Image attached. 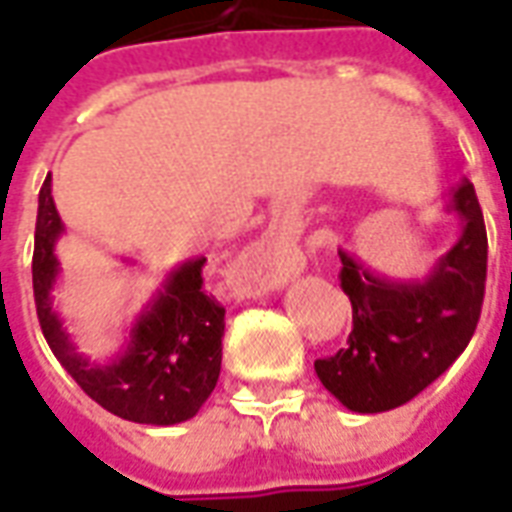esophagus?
Instances as JSON below:
<instances>
[{"instance_id": "1", "label": "esophagus", "mask_w": 512, "mask_h": 512, "mask_svg": "<svg viewBox=\"0 0 512 512\" xmlns=\"http://www.w3.org/2000/svg\"><path fill=\"white\" fill-rule=\"evenodd\" d=\"M250 259H253L256 264L270 267V264H273V250H270V245H259L256 250H250Z\"/></svg>"}]
</instances>
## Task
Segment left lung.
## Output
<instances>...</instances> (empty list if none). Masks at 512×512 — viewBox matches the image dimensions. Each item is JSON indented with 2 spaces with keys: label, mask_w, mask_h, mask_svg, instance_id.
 Here are the masks:
<instances>
[{
  "label": "left lung",
  "mask_w": 512,
  "mask_h": 512,
  "mask_svg": "<svg viewBox=\"0 0 512 512\" xmlns=\"http://www.w3.org/2000/svg\"><path fill=\"white\" fill-rule=\"evenodd\" d=\"M460 237L422 281H397L339 250L342 289L353 303L347 347L314 361L317 378L344 408H400L441 378L474 336L485 295L488 234L469 179L449 192Z\"/></svg>",
  "instance_id": "1"
}]
</instances>
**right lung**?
<instances>
[{
  "mask_svg": "<svg viewBox=\"0 0 512 512\" xmlns=\"http://www.w3.org/2000/svg\"><path fill=\"white\" fill-rule=\"evenodd\" d=\"M63 220L52 198V173L38 195L32 289L46 342L79 389L121 419L137 424H179L209 400L220 378L226 308L204 292V256L170 270L165 284L134 320L121 353L90 361L76 350L54 311L52 289L60 275L54 245Z\"/></svg>",
  "mask_w": 512,
  "mask_h": 512,
  "instance_id": "1",
  "label": "right lung"
}]
</instances>
